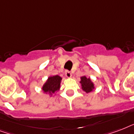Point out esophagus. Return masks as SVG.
<instances>
[{
    "label": "esophagus",
    "instance_id": "1",
    "mask_svg": "<svg viewBox=\"0 0 134 134\" xmlns=\"http://www.w3.org/2000/svg\"><path fill=\"white\" fill-rule=\"evenodd\" d=\"M65 76H66V77H67V78L71 77V74L69 71H67V70H66L65 72Z\"/></svg>",
    "mask_w": 134,
    "mask_h": 134
}]
</instances>
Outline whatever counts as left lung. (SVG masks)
I'll return each instance as SVG.
<instances>
[{"mask_svg":"<svg viewBox=\"0 0 134 134\" xmlns=\"http://www.w3.org/2000/svg\"><path fill=\"white\" fill-rule=\"evenodd\" d=\"M79 83L81 86V89L86 92L87 94L91 92L95 89L94 84L91 80V79L90 77H86V76H83L81 77V81Z\"/></svg>","mask_w":134,"mask_h":134,"instance_id":"8db88e82","label":"left lung"}]
</instances>
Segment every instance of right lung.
I'll return each instance as SVG.
<instances>
[{
    "label": "right lung",
    "mask_w": 134,
    "mask_h": 134,
    "mask_svg": "<svg viewBox=\"0 0 134 134\" xmlns=\"http://www.w3.org/2000/svg\"><path fill=\"white\" fill-rule=\"evenodd\" d=\"M62 77L58 75L48 76L44 83L43 84L42 90L44 94H48L49 97H52L60 88Z\"/></svg>",
    "instance_id": "add662e5"
}]
</instances>
